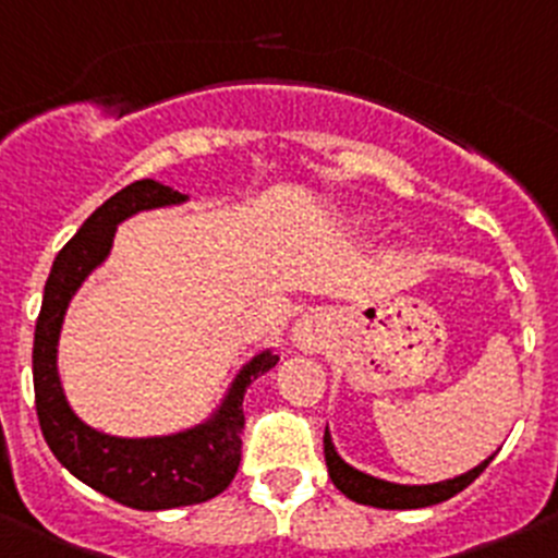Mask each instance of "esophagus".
<instances>
[{
    "mask_svg": "<svg viewBox=\"0 0 558 558\" xmlns=\"http://www.w3.org/2000/svg\"><path fill=\"white\" fill-rule=\"evenodd\" d=\"M293 342L304 353H317L326 342V315L323 312H306L293 328Z\"/></svg>",
    "mask_w": 558,
    "mask_h": 558,
    "instance_id": "esophagus-1",
    "label": "esophagus"
}]
</instances>
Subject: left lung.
Returning a JSON list of instances; mask_svg holds the SVG:
<instances>
[{
	"mask_svg": "<svg viewBox=\"0 0 558 558\" xmlns=\"http://www.w3.org/2000/svg\"><path fill=\"white\" fill-rule=\"evenodd\" d=\"M323 452H326V465H328V476L337 485V490H342L350 501L355 504H367V507H378V509H422V507H433V504H441L447 498L458 496L460 490L471 485L482 471L490 465V460L496 454H490L487 460H482L476 469L465 471V474L454 476V480H444L435 482V485H397V482H386L378 480V476H369L364 471L353 469V465L344 463L342 458L337 454L331 444V435H323Z\"/></svg>",
	"mask_w": 558,
	"mask_h": 558,
	"instance_id": "obj_1",
	"label": "left lung"
}]
</instances>
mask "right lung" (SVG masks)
I'll list each match as a JSON object with an SVG mask.
<instances>
[{
    "mask_svg": "<svg viewBox=\"0 0 558 558\" xmlns=\"http://www.w3.org/2000/svg\"><path fill=\"white\" fill-rule=\"evenodd\" d=\"M185 199L189 196L150 178L136 180L109 196L57 254L46 279L44 306L37 315L32 348L37 422L54 458L93 490L147 512L203 504L227 490L241 465V433L246 422L243 395L252 380L279 362V355L270 350L254 355L235 375L219 411L208 422L174 435L117 438L84 424L68 405L57 373V342L68 304L84 279L109 257L120 221L140 210L167 208Z\"/></svg>",
    "mask_w": 558,
    "mask_h": 558,
    "instance_id": "add662e5",
    "label": "right lung"
}]
</instances>
